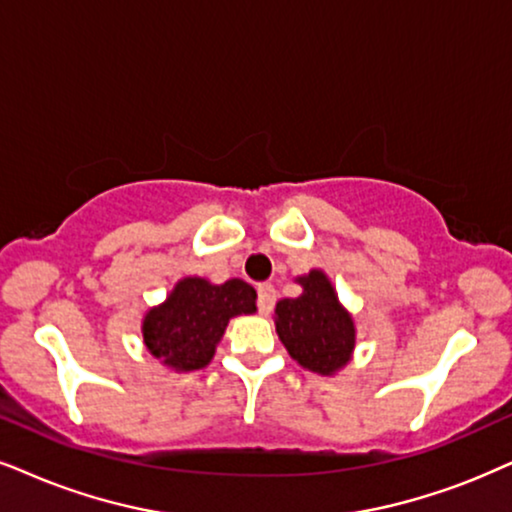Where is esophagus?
<instances>
[{
  "label": "esophagus",
  "mask_w": 512,
  "mask_h": 512,
  "mask_svg": "<svg viewBox=\"0 0 512 512\" xmlns=\"http://www.w3.org/2000/svg\"><path fill=\"white\" fill-rule=\"evenodd\" d=\"M274 302H276V290L271 283H262L260 288H257V307H260L262 314H269L271 309H274Z\"/></svg>",
  "instance_id": "34e87169"
}]
</instances>
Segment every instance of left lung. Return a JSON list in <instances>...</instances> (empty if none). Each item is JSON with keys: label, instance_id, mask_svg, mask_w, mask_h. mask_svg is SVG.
I'll list each match as a JSON object with an SVG mask.
<instances>
[{"label": "left lung", "instance_id": "left-lung-1", "mask_svg": "<svg viewBox=\"0 0 512 512\" xmlns=\"http://www.w3.org/2000/svg\"><path fill=\"white\" fill-rule=\"evenodd\" d=\"M302 293L278 300L274 323L278 340L288 354L307 371L335 375L354 357L357 323L335 293L333 281L323 269L295 278Z\"/></svg>", "mask_w": 512, "mask_h": 512}]
</instances>
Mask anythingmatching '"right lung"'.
I'll return each mask as SVG.
<instances>
[{"label": "right lung", "mask_w": 512, "mask_h": 512, "mask_svg": "<svg viewBox=\"0 0 512 512\" xmlns=\"http://www.w3.org/2000/svg\"><path fill=\"white\" fill-rule=\"evenodd\" d=\"M255 312V288L241 278L212 283L203 276H184L165 302L155 304L141 319L144 347L174 373L200 371L215 357L229 321Z\"/></svg>", "instance_id": "1"}]
</instances>
